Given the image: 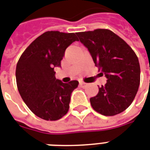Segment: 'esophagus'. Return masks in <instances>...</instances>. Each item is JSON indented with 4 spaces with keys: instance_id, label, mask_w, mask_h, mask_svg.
Wrapping results in <instances>:
<instances>
[{
    "instance_id": "obj_1",
    "label": "esophagus",
    "mask_w": 150,
    "mask_h": 150,
    "mask_svg": "<svg viewBox=\"0 0 150 150\" xmlns=\"http://www.w3.org/2000/svg\"><path fill=\"white\" fill-rule=\"evenodd\" d=\"M79 85H80V86H82V87H84V86H86L87 85V84H86V83H83V82H80Z\"/></svg>"
}]
</instances>
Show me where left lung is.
<instances>
[{"instance_id":"obj_1","label":"left lung","mask_w":150,"mask_h":150,"mask_svg":"<svg viewBox=\"0 0 150 150\" xmlns=\"http://www.w3.org/2000/svg\"><path fill=\"white\" fill-rule=\"evenodd\" d=\"M88 50L95 66L107 83L99 87L97 96L90 99L96 112L115 116L131 105L140 84L139 59L128 45L115 33L106 29L76 33Z\"/></svg>"}]
</instances>
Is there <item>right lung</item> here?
<instances>
[{"mask_svg":"<svg viewBox=\"0 0 150 150\" xmlns=\"http://www.w3.org/2000/svg\"><path fill=\"white\" fill-rule=\"evenodd\" d=\"M78 41L76 34L47 31L26 49L17 63L16 78L19 94L32 112L45 120H57L69 109L77 80L64 83L55 77L65 50Z\"/></svg>","mask_w":150,"mask_h":150,"instance_id":"obj_1","label":"right lung"}]
</instances>
